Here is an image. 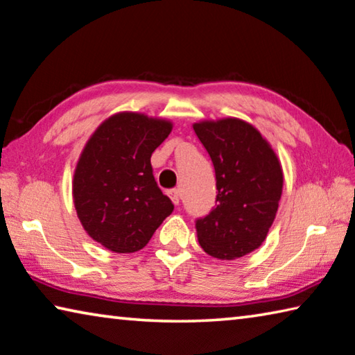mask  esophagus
Segmentation results:
<instances>
[{"mask_svg": "<svg viewBox=\"0 0 355 355\" xmlns=\"http://www.w3.org/2000/svg\"><path fill=\"white\" fill-rule=\"evenodd\" d=\"M168 198L173 202V205H178L180 204V198H182V194H180V189H171L168 191Z\"/></svg>", "mask_w": 355, "mask_h": 355, "instance_id": "esophagus-1", "label": "esophagus"}]
</instances>
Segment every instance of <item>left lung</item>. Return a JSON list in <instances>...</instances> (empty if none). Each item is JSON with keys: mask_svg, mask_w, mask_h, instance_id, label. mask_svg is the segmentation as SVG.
<instances>
[{"mask_svg": "<svg viewBox=\"0 0 355 355\" xmlns=\"http://www.w3.org/2000/svg\"><path fill=\"white\" fill-rule=\"evenodd\" d=\"M193 128L211 157L218 189L216 207L196 221L199 245L211 257L234 261L267 239L283 193V167L248 121L227 116Z\"/></svg>", "mask_w": 355, "mask_h": 355, "instance_id": "8db88e82", "label": "left lung"}]
</instances>
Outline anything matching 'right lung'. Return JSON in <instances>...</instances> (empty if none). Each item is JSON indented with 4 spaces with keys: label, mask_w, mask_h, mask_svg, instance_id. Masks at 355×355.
<instances>
[{
    "label": "right lung",
    "mask_w": 355,
    "mask_h": 355,
    "mask_svg": "<svg viewBox=\"0 0 355 355\" xmlns=\"http://www.w3.org/2000/svg\"><path fill=\"white\" fill-rule=\"evenodd\" d=\"M172 128L166 118L118 112L83 147L72 180L74 207L87 234L109 251L142 250L172 213L150 162Z\"/></svg>",
    "instance_id": "add662e5"
}]
</instances>
